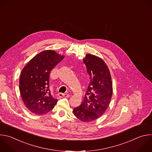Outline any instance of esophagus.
<instances>
[{
  "label": "esophagus",
  "mask_w": 152,
  "mask_h": 152,
  "mask_svg": "<svg viewBox=\"0 0 152 152\" xmlns=\"http://www.w3.org/2000/svg\"><path fill=\"white\" fill-rule=\"evenodd\" d=\"M58 96L60 97H69V94H64L63 93L58 94Z\"/></svg>",
  "instance_id": "obj_1"
}]
</instances>
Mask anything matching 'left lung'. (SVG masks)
Masks as SVG:
<instances>
[{
    "label": "left lung",
    "mask_w": 152,
    "mask_h": 152,
    "mask_svg": "<svg viewBox=\"0 0 152 152\" xmlns=\"http://www.w3.org/2000/svg\"><path fill=\"white\" fill-rule=\"evenodd\" d=\"M83 61L90 82L82 104L73 109V113L80 121L88 122L105 113L111 101L113 86L109 69L102 58L88 54Z\"/></svg>",
    "instance_id": "left-lung-1"
}]
</instances>
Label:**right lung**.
<instances>
[{"instance_id":"obj_1","label":"right lung","mask_w":152,"mask_h":152,"mask_svg":"<svg viewBox=\"0 0 152 152\" xmlns=\"http://www.w3.org/2000/svg\"><path fill=\"white\" fill-rule=\"evenodd\" d=\"M53 50H45L25 66L20 78V92L26 107L36 115L52 110L57 103L49 90V74L63 58Z\"/></svg>"}]
</instances>
